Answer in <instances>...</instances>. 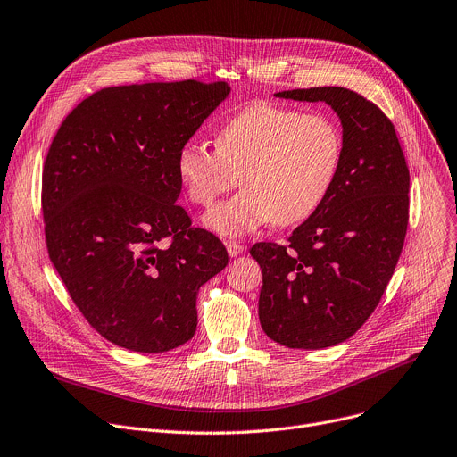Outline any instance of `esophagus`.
<instances>
[{
	"label": "esophagus",
	"instance_id": "1",
	"mask_svg": "<svg viewBox=\"0 0 457 457\" xmlns=\"http://www.w3.org/2000/svg\"><path fill=\"white\" fill-rule=\"evenodd\" d=\"M225 245H227V253H228V256H230V258H236V256H239V254L243 253V245H241V243L227 241Z\"/></svg>",
	"mask_w": 457,
	"mask_h": 457
}]
</instances>
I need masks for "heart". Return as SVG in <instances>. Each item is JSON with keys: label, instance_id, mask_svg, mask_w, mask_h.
Masks as SVG:
<instances>
[{"label": "heart", "instance_id": "b5f03b06", "mask_svg": "<svg viewBox=\"0 0 457 457\" xmlns=\"http://www.w3.org/2000/svg\"><path fill=\"white\" fill-rule=\"evenodd\" d=\"M342 159V133L322 113L253 104L227 120L216 150L187 143L178 173L188 199L208 206L236 185L243 190L203 216L206 228L241 237L274 221L307 220L329 194Z\"/></svg>", "mask_w": 457, "mask_h": 457}]
</instances>
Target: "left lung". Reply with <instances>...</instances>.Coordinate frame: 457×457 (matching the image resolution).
I'll return each mask as SVG.
<instances>
[{"mask_svg":"<svg viewBox=\"0 0 457 457\" xmlns=\"http://www.w3.org/2000/svg\"><path fill=\"white\" fill-rule=\"evenodd\" d=\"M326 102L342 124V159L324 203L293 230L289 245L256 243L265 335L293 349L347 340L380 302L408 227L410 171L394 124L345 87L274 93Z\"/></svg>","mask_w":457,"mask_h":457,"instance_id":"left-lung-1","label":"left lung"}]
</instances>
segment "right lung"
I'll return each mask as SVG.
<instances>
[{"label": "right lung", "mask_w": 457, "mask_h": 457, "mask_svg": "<svg viewBox=\"0 0 457 457\" xmlns=\"http://www.w3.org/2000/svg\"><path fill=\"white\" fill-rule=\"evenodd\" d=\"M228 95L227 82L106 87L53 138L42 178L49 258L86 320L124 349L188 342L201 286L228 263L225 245L175 204L178 154Z\"/></svg>", "instance_id": "right-lung-1"}]
</instances>
